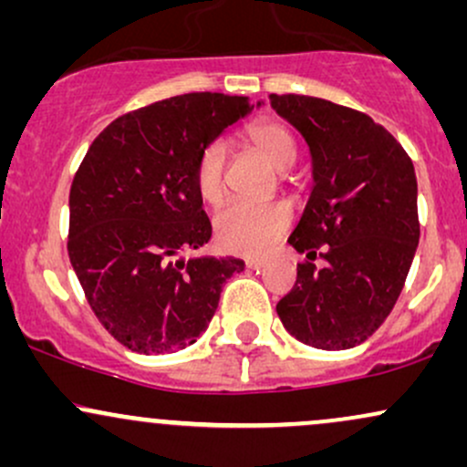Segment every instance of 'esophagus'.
I'll list each match as a JSON object with an SVG mask.
<instances>
[{
	"label": "esophagus",
	"mask_w": 467,
	"mask_h": 467,
	"mask_svg": "<svg viewBox=\"0 0 467 467\" xmlns=\"http://www.w3.org/2000/svg\"><path fill=\"white\" fill-rule=\"evenodd\" d=\"M267 265V261H264V259H250V261H245V267H248V270H264V267Z\"/></svg>",
	"instance_id": "34e87169"
}]
</instances>
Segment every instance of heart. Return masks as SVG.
Masks as SVG:
<instances>
[{"mask_svg":"<svg viewBox=\"0 0 467 467\" xmlns=\"http://www.w3.org/2000/svg\"><path fill=\"white\" fill-rule=\"evenodd\" d=\"M248 138L276 169H289L296 162V138L283 122H254L248 130ZM223 169H226V144L222 140L208 142L195 166V184L203 202L217 203L222 200ZM289 223H292V213L281 202H233L215 215V239L219 248L233 254H265L287 233Z\"/></svg>","mask_w":467,"mask_h":467,"instance_id":"obj_1","label":"heart"}]
</instances>
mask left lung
Masks as SVG:
<instances>
[{"label": "left lung", "instance_id": "1", "mask_svg": "<svg viewBox=\"0 0 467 467\" xmlns=\"http://www.w3.org/2000/svg\"><path fill=\"white\" fill-rule=\"evenodd\" d=\"M270 105L305 138L314 175L287 239L309 261L298 264L296 285L276 314L305 345L351 349L387 320L409 276L420 244L415 166L362 111L301 94H270ZM318 247L320 271L311 264Z\"/></svg>", "mask_w": 467, "mask_h": 467}]
</instances>
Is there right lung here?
I'll return each mask as SVG.
<instances>
[{"label":"right lung","instance_id":"add662e5","mask_svg":"<svg viewBox=\"0 0 467 467\" xmlns=\"http://www.w3.org/2000/svg\"><path fill=\"white\" fill-rule=\"evenodd\" d=\"M252 107L245 96H173L116 118L85 153L69 189V264L127 349L149 356L197 342L226 278L244 270L234 256L178 254L213 234L197 158Z\"/></svg>","mask_w":467,"mask_h":467}]
</instances>
